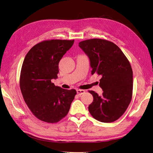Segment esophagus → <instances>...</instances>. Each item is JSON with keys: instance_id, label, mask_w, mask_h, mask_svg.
<instances>
[{"instance_id": "1", "label": "esophagus", "mask_w": 153, "mask_h": 153, "mask_svg": "<svg viewBox=\"0 0 153 153\" xmlns=\"http://www.w3.org/2000/svg\"><path fill=\"white\" fill-rule=\"evenodd\" d=\"M85 92V91L84 90H81V89H78L76 90V93L78 95H82Z\"/></svg>"}]
</instances>
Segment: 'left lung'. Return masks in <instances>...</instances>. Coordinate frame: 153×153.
Listing matches in <instances>:
<instances>
[{"label":"left lung","mask_w":153,"mask_h":153,"mask_svg":"<svg viewBox=\"0 0 153 153\" xmlns=\"http://www.w3.org/2000/svg\"><path fill=\"white\" fill-rule=\"evenodd\" d=\"M79 47L87 55L91 73L101 75V96L93 91L89 111L95 119L112 123L121 117L131 102L133 71L128 60L117 46L110 41L91 39L81 41Z\"/></svg>","instance_id":"left-lung-1"}]
</instances>
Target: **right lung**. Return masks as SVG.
Returning <instances> with one entry per match:
<instances>
[{
	"mask_svg": "<svg viewBox=\"0 0 153 153\" xmlns=\"http://www.w3.org/2000/svg\"><path fill=\"white\" fill-rule=\"evenodd\" d=\"M74 40L52 39L34 45L22 64L20 86L23 98L39 120L57 123L68 114L75 98V89H64L51 82L57 79L59 63Z\"/></svg>",
	"mask_w": 153,
	"mask_h": 153,
	"instance_id": "1",
	"label": "right lung"
}]
</instances>
